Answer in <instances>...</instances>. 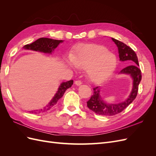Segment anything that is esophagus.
<instances>
[{
  "label": "esophagus",
  "mask_w": 156,
  "mask_h": 156,
  "mask_svg": "<svg viewBox=\"0 0 156 156\" xmlns=\"http://www.w3.org/2000/svg\"><path fill=\"white\" fill-rule=\"evenodd\" d=\"M75 84H76V85H77V86H79V85H81V84H82V82L81 81H75Z\"/></svg>",
  "instance_id": "esophagus-1"
}]
</instances>
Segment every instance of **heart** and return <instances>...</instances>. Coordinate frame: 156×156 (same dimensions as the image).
<instances>
[{
    "label": "heart",
    "mask_w": 156,
    "mask_h": 156,
    "mask_svg": "<svg viewBox=\"0 0 156 156\" xmlns=\"http://www.w3.org/2000/svg\"><path fill=\"white\" fill-rule=\"evenodd\" d=\"M67 64L73 69H87L88 77L100 83L106 80L116 66V56L105 47L96 44L82 45L72 57L66 59Z\"/></svg>",
    "instance_id": "b5f03b06"
}]
</instances>
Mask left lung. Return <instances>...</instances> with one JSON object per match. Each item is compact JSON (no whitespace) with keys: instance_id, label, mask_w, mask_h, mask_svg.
Listing matches in <instances>:
<instances>
[{"instance_id":"1","label":"left lung","mask_w":156,"mask_h":156,"mask_svg":"<svg viewBox=\"0 0 156 156\" xmlns=\"http://www.w3.org/2000/svg\"><path fill=\"white\" fill-rule=\"evenodd\" d=\"M116 45L119 50L120 60L122 62L127 61L131 65L122 69L119 74L129 75L133 80V87L131 92L126 100L119 103H107L101 97L100 88H94L93 95L87 102V107L98 115L103 116H113L119 114L133 102L137 95L139 84L141 81V72L139 68V61L135 51L123 42L111 37Z\"/></svg>"}]
</instances>
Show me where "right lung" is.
<instances>
[{
	"instance_id": "1",
	"label": "right lung",
	"mask_w": 156,
	"mask_h": 156,
	"mask_svg": "<svg viewBox=\"0 0 156 156\" xmlns=\"http://www.w3.org/2000/svg\"><path fill=\"white\" fill-rule=\"evenodd\" d=\"M63 41V40H53L51 38H48V37H41V38L37 39L34 42H33V43L30 44H27L25 46H23V48L27 50H32L34 51L41 52V53H44L52 54L55 49L57 48L58 45L60 43H62ZM73 83V80H70V81L66 82H62L60 84V85L58 88V90L56 91L55 96L52 98V100L49 102L48 105L43 108H41V109L30 111L29 112L40 113L41 112H45L50 110L51 108H53L56 103H57L60 99L63 96L66 90L68 88L72 87Z\"/></svg>"
}]
</instances>
